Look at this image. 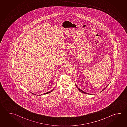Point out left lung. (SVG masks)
I'll return each mask as SVG.
<instances>
[{
  "instance_id": "obj_1",
  "label": "left lung",
  "mask_w": 127,
  "mask_h": 127,
  "mask_svg": "<svg viewBox=\"0 0 127 127\" xmlns=\"http://www.w3.org/2000/svg\"><path fill=\"white\" fill-rule=\"evenodd\" d=\"M75 86H76V87L79 90V91H80L81 92H82V93H83L84 94H89V95H91V94H89L88 93H86V92H85V91H82V90H80V88H79L75 84ZM109 86V85H108L107 86H106V87H105V88H104V89H103V90L102 91H101V92H101L102 91H104V90L105 89V88H106V87L108 86Z\"/></svg>"
}]
</instances>
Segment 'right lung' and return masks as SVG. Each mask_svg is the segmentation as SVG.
<instances>
[{"label": "right lung", "mask_w": 127, "mask_h": 127, "mask_svg": "<svg viewBox=\"0 0 127 127\" xmlns=\"http://www.w3.org/2000/svg\"><path fill=\"white\" fill-rule=\"evenodd\" d=\"M54 88L53 89V90H52V91H49V92H47V93H45L43 94H41V95H36V94H34L32 93V94H33V95H37V96H40V95H45V94H48L50 93V92H52V91H53L54 90Z\"/></svg>", "instance_id": "obj_1"}]
</instances>
